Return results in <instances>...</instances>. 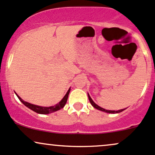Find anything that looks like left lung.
I'll return each instance as SVG.
<instances>
[{
    "mask_svg": "<svg viewBox=\"0 0 155 155\" xmlns=\"http://www.w3.org/2000/svg\"><path fill=\"white\" fill-rule=\"evenodd\" d=\"M87 95H88L89 100H90V104H91L92 106H93V107L95 108H96V109L100 110V111H104V112H106V113H109V114H117V113H120V112L123 111L124 110H125V109H124V108H123V109L118 110V111H111V110H106V109H105V108H101V106H97V105L93 101H92V99L91 98V97H90V95H89V93L87 94Z\"/></svg>",
    "mask_w": 155,
    "mask_h": 155,
    "instance_id": "left-lung-1",
    "label": "left lung"
}]
</instances>
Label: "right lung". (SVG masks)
I'll return each mask as SVG.
<instances>
[{
    "label": "right lung",
    "instance_id": "right-lung-1",
    "mask_svg": "<svg viewBox=\"0 0 155 155\" xmlns=\"http://www.w3.org/2000/svg\"><path fill=\"white\" fill-rule=\"evenodd\" d=\"M71 88H69V90H68L67 93L65 94V95L64 96L63 98L62 99L61 101L58 103V104L54 105V106H49V107H45V106H37V105H34V104H30V103L26 102V101H23L22 98H21L16 93L17 95V97L19 98V100L25 106H27L28 108H29L30 109H31L32 111L36 112V113L40 114H50V113H53V112L58 111V110L61 109L63 108L64 106H65V104H66L67 100H68V95H69V92H70Z\"/></svg>",
    "mask_w": 155,
    "mask_h": 155
}]
</instances>
